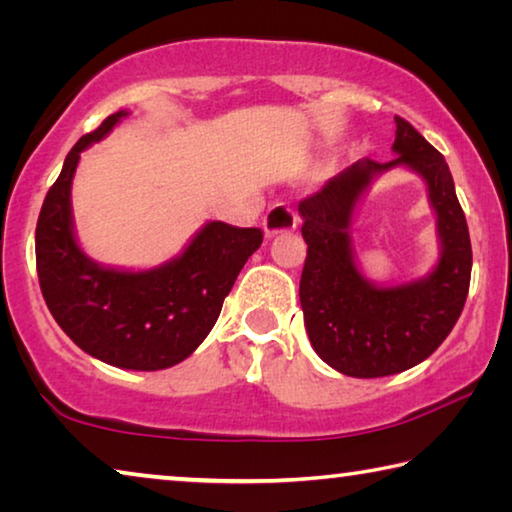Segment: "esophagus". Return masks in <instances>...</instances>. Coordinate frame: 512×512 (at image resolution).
I'll use <instances>...</instances> for the list:
<instances>
[{
	"mask_svg": "<svg viewBox=\"0 0 512 512\" xmlns=\"http://www.w3.org/2000/svg\"><path fill=\"white\" fill-rule=\"evenodd\" d=\"M262 225H264L266 239H273L275 235H287V232L296 230L298 216H296V212L291 210L289 205L277 203V205L271 207V210L266 212Z\"/></svg>",
	"mask_w": 512,
	"mask_h": 512,
	"instance_id": "34e87169",
	"label": "esophagus"
}]
</instances>
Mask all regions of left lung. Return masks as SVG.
I'll list each match as a JSON object with an SVG mask.
<instances>
[{
    "mask_svg": "<svg viewBox=\"0 0 512 512\" xmlns=\"http://www.w3.org/2000/svg\"><path fill=\"white\" fill-rule=\"evenodd\" d=\"M393 153L391 162L357 160L298 205L307 241L300 305L311 348L327 366L359 379L397 375L431 357L470 289V232L445 158L402 117H395ZM393 168L415 172L428 187L439 262L415 281L381 285L358 268L351 221L371 183Z\"/></svg>",
    "mask_w": 512,
    "mask_h": 512,
    "instance_id": "8db88e82",
    "label": "left lung"
}]
</instances>
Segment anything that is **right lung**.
<instances>
[{"label":"right lung","mask_w":512,"mask_h":512,"mask_svg":"<svg viewBox=\"0 0 512 512\" xmlns=\"http://www.w3.org/2000/svg\"><path fill=\"white\" fill-rule=\"evenodd\" d=\"M128 115H110L67 153L38 216L36 264L51 316L83 352L115 368L164 370L205 341L264 235L259 228L207 221L176 257L137 271L85 255L72 214L74 173L81 153Z\"/></svg>","instance_id":"add662e5"}]
</instances>
